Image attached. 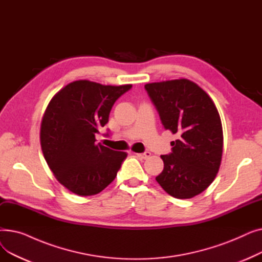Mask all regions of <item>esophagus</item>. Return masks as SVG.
Masks as SVG:
<instances>
[{
	"instance_id": "1",
	"label": "esophagus",
	"mask_w": 262,
	"mask_h": 262,
	"mask_svg": "<svg viewBox=\"0 0 262 262\" xmlns=\"http://www.w3.org/2000/svg\"><path fill=\"white\" fill-rule=\"evenodd\" d=\"M136 155L138 156V157L143 158V159H146V158H148V157L150 156V153H149V152H145V153H137Z\"/></svg>"
}]
</instances>
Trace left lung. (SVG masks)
<instances>
[{
	"label": "left lung",
	"mask_w": 262,
	"mask_h": 262,
	"mask_svg": "<svg viewBox=\"0 0 262 262\" xmlns=\"http://www.w3.org/2000/svg\"><path fill=\"white\" fill-rule=\"evenodd\" d=\"M162 125L178 139L172 153L161 155L163 170L156 177L173 198L191 199L207 189L221 166L223 128L210 96L187 78L144 86Z\"/></svg>",
	"instance_id": "1"
}]
</instances>
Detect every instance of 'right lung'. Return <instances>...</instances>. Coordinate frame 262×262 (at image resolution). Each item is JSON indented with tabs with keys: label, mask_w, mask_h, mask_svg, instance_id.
Masks as SVG:
<instances>
[{
	"label": "right lung",
	"mask_w": 262,
	"mask_h": 262,
	"mask_svg": "<svg viewBox=\"0 0 262 262\" xmlns=\"http://www.w3.org/2000/svg\"><path fill=\"white\" fill-rule=\"evenodd\" d=\"M130 88V84L80 79L50 101L41 121V148L54 176L72 193L98 194L116 178L127 154L95 144V134L108 122L115 102Z\"/></svg>",
	"instance_id": "1"
}]
</instances>
